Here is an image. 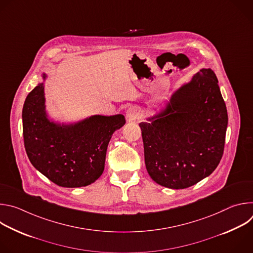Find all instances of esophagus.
Here are the masks:
<instances>
[{"mask_svg": "<svg viewBox=\"0 0 253 253\" xmlns=\"http://www.w3.org/2000/svg\"><path fill=\"white\" fill-rule=\"evenodd\" d=\"M139 115H140V110L136 106L129 107L126 111V116L129 120H136L139 118Z\"/></svg>", "mask_w": 253, "mask_h": 253, "instance_id": "esophagus-1", "label": "esophagus"}]
</instances>
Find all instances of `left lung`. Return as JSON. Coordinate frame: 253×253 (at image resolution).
<instances>
[{"label":"left lung","mask_w":253,"mask_h":253,"mask_svg":"<svg viewBox=\"0 0 253 253\" xmlns=\"http://www.w3.org/2000/svg\"><path fill=\"white\" fill-rule=\"evenodd\" d=\"M139 124L150 177L171 189L190 187L218 166L228 123L218 80L201 69L171 96L164 110Z\"/></svg>","instance_id":"1"}]
</instances>
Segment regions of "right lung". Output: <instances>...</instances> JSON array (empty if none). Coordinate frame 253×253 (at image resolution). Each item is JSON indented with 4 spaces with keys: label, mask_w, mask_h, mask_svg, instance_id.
Masks as SVG:
<instances>
[{
    "label": "right lung",
    "mask_w": 253,
    "mask_h": 253,
    "mask_svg": "<svg viewBox=\"0 0 253 253\" xmlns=\"http://www.w3.org/2000/svg\"><path fill=\"white\" fill-rule=\"evenodd\" d=\"M42 77L45 80L47 75ZM22 118L25 149L32 165L55 184L68 188L90 185L102 175L108 144L126 122L121 114L94 115L74 124L50 121L44 83L27 96Z\"/></svg>",
    "instance_id": "1"
}]
</instances>
